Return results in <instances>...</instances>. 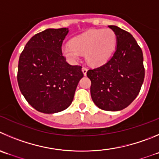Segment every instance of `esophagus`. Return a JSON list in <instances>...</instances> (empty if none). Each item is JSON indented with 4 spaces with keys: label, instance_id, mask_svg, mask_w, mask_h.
I'll return each mask as SVG.
<instances>
[{
    "label": "esophagus",
    "instance_id": "34e87169",
    "mask_svg": "<svg viewBox=\"0 0 159 159\" xmlns=\"http://www.w3.org/2000/svg\"><path fill=\"white\" fill-rule=\"evenodd\" d=\"M87 70H88V68H87L86 66H83V67H82V72H83V74H84V75H86Z\"/></svg>",
    "mask_w": 159,
    "mask_h": 159
}]
</instances>
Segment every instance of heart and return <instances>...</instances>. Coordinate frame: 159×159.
<instances>
[{"instance_id": "heart-1", "label": "heart", "mask_w": 159, "mask_h": 159, "mask_svg": "<svg viewBox=\"0 0 159 159\" xmlns=\"http://www.w3.org/2000/svg\"><path fill=\"white\" fill-rule=\"evenodd\" d=\"M117 44V36L111 29H92L73 38L63 47V55L71 63H76L81 54L93 66H100L108 60Z\"/></svg>"}]
</instances>
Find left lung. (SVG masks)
Listing matches in <instances>:
<instances>
[{
    "mask_svg": "<svg viewBox=\"0 0 159 159\" xmlns=\"http://www.w3.org/2000/svg\"><path fill=\"white\" fill-rule=\"evenodd\" d=\"M117 36L112 57L102 66L87 71L91 80V96L99 108L121 111L136 98L144 80L143 52L133 35L116 26H109Z\"/></svg>",
    "mask_w": 159,
    "mask_h": 159,
    "instance_id": "left-lung-1",
    "label": "left lung"
}]
</instances>
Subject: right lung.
I'll return each instance as SVG.
<instances>
[{"instance_id": "1", "label": "right lung", "mask_w": 159, "mask_h": 159, "mask_svg": "<svg viewBox=\"0 0 159 159\" xmlns=\"http://www.w3.org/2000/svg\"><path fill=\"white\" fill-rule=\"evenodd\" d=\"M68 29H47L29 40L20 54L17 81L26 101L38 111L57 113L74 100L81 66L69 64L62 53Z\"/></svg>"}]
</instances>
